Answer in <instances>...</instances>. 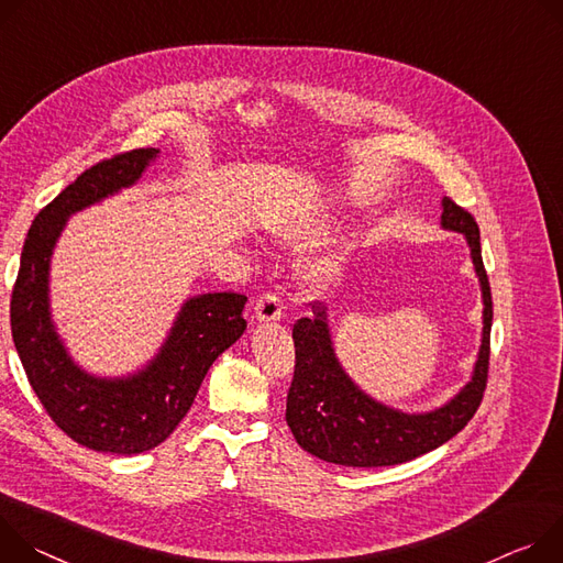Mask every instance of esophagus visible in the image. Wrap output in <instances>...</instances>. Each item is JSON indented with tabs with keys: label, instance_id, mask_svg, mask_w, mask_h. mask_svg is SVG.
<instances>
[{
	"label": "esophagus",
	"instance_id": "obj_1",
	"mask_svg": "<svg viewBox=\"0 0 563 563\" xmlns=\"http://www.w3.org/2000/svg\"><path fill=\"white\" fill-rule=\"evenodd\" d=\"M282 313H284L282 297H279L277 292H266V295H262V297L257 299L253 318H255L260 324H271V322H279V320H282Z\"/></svg>",
	"mask_w": 563,
	"mask_h": 563
}]
</instances>
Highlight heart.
I'll use <instances>...</instances> for the list:
<instances>
[{
	"label": "heart",
	"instance_id": "b5f03b06",
	"mask_svg": "<svg viewBox=\"0 0 563 563\" xmlns=\"http://www.w3.org/2000/svg\"><path fill=\"white\" fill-rule=\"evenodd\" d=\"M320 230H322V223H297V225L288 228L286 236L292 239V241H308L310 236H316ZM340 271H342V260L340 257H324V260L308 266L306 279L318 288H327L338 279Z\"/></svg>",
	"mask_w": 563,
	"mask_h": 563
}]
</instances>
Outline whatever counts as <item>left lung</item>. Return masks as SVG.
Returning <instances> with one entry per match:
<instances>
[{
	"mask_svg": "<svg viewBox=\"0 0 563 563\" xmlns=\"http://www.w3.org/2000/svg\"><path fill=\"white\" fill-rule=\"evenodd\" d=\"M441 225L465 234L483 292V335L472 380L450 402L424 413H405L373 400L338 362L327 306L313 301V318L292 327L295 376L286 400V422L308 454L346 467L398 465L441 448L476 413L489 366L492 292L474 217L445 197Z\"/></svg>",
	"mask_w": 563,
	"mask_h": 563,
	"instance_id": "8db88e82",
	"label": "left lung"
}]
</instances>
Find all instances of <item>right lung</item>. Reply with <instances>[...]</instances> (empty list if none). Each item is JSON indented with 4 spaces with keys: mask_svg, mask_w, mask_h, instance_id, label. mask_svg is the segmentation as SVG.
<instances>
[{
    "mask_svg": "<svg viewBox=\"0 0 563 563\" xmlns=\"http://www.w3.org/2000/svg\"><path fill=\"white\" fill-rule=\"evenodd\" d=\"M158 150H132L85 169L35 217L11 297V331L26 378L51 420L76 443L132 456L161 445L190 411L212 362L245 331V295L187 299L161 351L124 378L80 368L51 320L48 271L67 219L134 185Z\"/></svg>",
    "mask_w": 563,
    "mask_h": 563,
    "instance_id": "right-lung-1",
    "label": "right lung"
}]
</instances>
